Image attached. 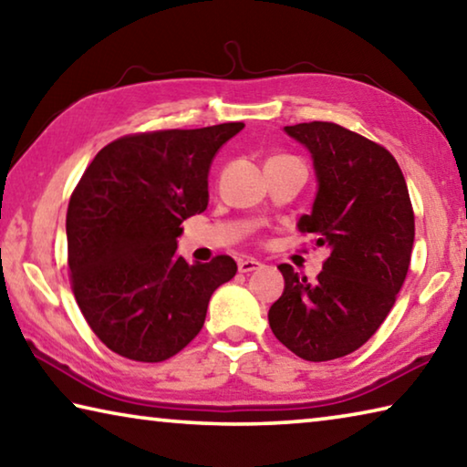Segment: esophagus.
I'll use <instances>...</instances> for the list:
<instances>
[{"mask_svg": "<svg viewBox=\"0 0 467 467\" xmlns=\"http://www.w3.org/2000/svg\"><path fill=\"white\" fill-rule=\"evenodd\" d=\"M259 267H262V264L257 262V259H239V272L241 274H249V272H255V270H259Z\"/></svg>", "mask_w": 467, "mask_h": 467, "instance_id": "34e87169", "label": "esophagus"}]
</instances>
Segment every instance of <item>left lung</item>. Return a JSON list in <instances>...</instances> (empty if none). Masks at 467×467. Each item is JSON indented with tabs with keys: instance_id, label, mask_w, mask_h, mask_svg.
<instances>
[{
	"instance_id": "8db88e82",
	"label": "left lung",
	"mask_w": 467,
	"mask_h": 467,
	"mask_svg": "<svg viewBox=\"0 0 467 467\" xmlns=\"http://www.w3.org/2000/svg\"><path fill=\"white\" fill-rule=\"evenodd\" d=\"M309 148L319 189L298 231L327 247L317 280L280 264L282 296L267 319L296 357L342 358L381 327L404 286L414 244V210L400 164L377 141L329 121L288 125Z\"/></svg>"
}]
</instances>
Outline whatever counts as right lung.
<instances>
[{
	"mask_svg": "<svg viewBox=\"0 0 467 467\" xmlns=\"http://www.w3.org/2000/svg\"><path fill=\"white\" fill-rule=\"evenodd\" d=\"M244 123L131 133L84 171L67 205L69 282L86 323L109 350L162 362L200 334L210 296L234 278L233 257L187 264L183 220L208 208V172Z\"/></svg>",
	"mask_w": 467,
	"mask_h": 467,
	"instance_id": "obj_1",
	"label": "right lung"
}]
</instances>
